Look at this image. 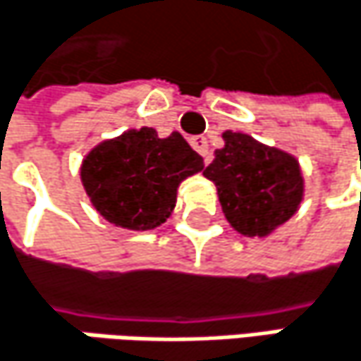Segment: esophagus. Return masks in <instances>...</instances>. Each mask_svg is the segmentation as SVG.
<instances>
[{
	"label": "esophagus",
	"instance_id": "1",
	"mask_svg": "<svg viewBox=\"0 0 361 361\" xmlns=\"http://www.w3.org/2000/svg\"><path fill=\"white\" fill-rule=\"evenodd\" d=\"M191 147H193L205 161L209 159V145H207V139H205V137H193V139H191Z\"/></svg>",
	"mask_w": 361,
	"mask_h": 361
}]
</instances>
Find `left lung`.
<instances>
[{
    "instance_id": "1",
    "label": "left lung",
    "mask_w": 361,
    "mask_h": 361,
    "mask_svg": "<svg viewBox=\"0 0 361 361\" xmlns=\"http://www.w3.org/2000/svg\"><path fill=\"white\" fill-rule=\"evenodd\" d=\"M224 147L203 170L216 185L222 212L245 237H268L293 218L305 180L295 156L264 145L245 133H222Z\"/></svg>"
}]
</instances>
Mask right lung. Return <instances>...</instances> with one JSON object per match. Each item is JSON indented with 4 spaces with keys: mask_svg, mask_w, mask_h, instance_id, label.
Listing matches in <instances>:
<instances>
[{
    "mask_svg": "<svg viewBox=\"0 0 361 361\" xmlns=\"http://www.w3.org/2000/svg\"><path fill=\"white\" fill-rule=\"evenodd\" d=\"M202 170L203 158L180 133L161 139L143 126L97 143L82 158L80 183L110 224L152 231L174 212L178 185Z\"/></svg>",
    "mask_w": 361,
    "mask_h": 361,
    "instance_id": "1",
    "label": "right lung"
}]
</instances>
